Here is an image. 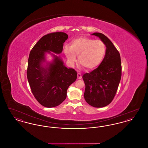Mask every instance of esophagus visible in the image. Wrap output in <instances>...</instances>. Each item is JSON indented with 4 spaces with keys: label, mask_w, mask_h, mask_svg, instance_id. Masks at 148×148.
I'll return each mask as SVG.
<instances>
[{
    "label": "esophagus",
    "mask_w": 148,
    "mask_h": 148,
    "mask_svg": "<svg viewBox=\"0 0 148 148\" xmlns=\"http://www.w3.org/2000/svg\"><path fill=\"white\" fill-rule=\"evenodd\" d=\"M77 77L78 79H81L82 78V76L80 73H77Z\"/></svg>",
    "instance_id": "esophagus-1"
}]
</instances>
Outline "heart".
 <instances>
[{
	"instance_id": "1",
	"label": "heart",
	"mask_w": 148,
	"mask_h": 148,
	"mask_svg": "<svg viewBox=\"0 0 148 148\" xmlns=\"http://www.w3.org/2000/svg\"><path fill=\"white\" fill-rule=\"evenodd\" d=\"M64 53L69 64L73 66L77 60L87 70L97 68L106 54L104 42L87 37H80L73 40L70 47L64 48Z\"/></svg>"
}]
</instances>
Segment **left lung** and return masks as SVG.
Returning <instances> with one entry per match:
<instances>
[{"instance_id": "8db88e82", "label": "left lung", "mask_w": 148, "mask_h": 148, "mask_svg": "<svg viewBox=\"0 0 148 148\" xmlns=\"http://www.w3.org/2000/svg\"><path fill=\"white\" fill-rule=\"evenodd\" d=\"M92 35L99 37L106 46V55L98 67L85 73L83 78L85 85V101L95 108L109 105L113 100L121 77L119 52L108 37L100 33Z\"/></svg>"}]
</instances>
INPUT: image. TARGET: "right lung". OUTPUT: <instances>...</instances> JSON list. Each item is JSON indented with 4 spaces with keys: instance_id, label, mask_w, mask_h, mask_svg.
Instances as JSON below:
<instances>
[{
    "instance_id": "right-lung-1",
    "label": "right lung",
    "mask_w": 148,
    "mask_h": 148,
    "mask_svg": "<svg viewBox=\"0 0 148 148\" xmlns=\"http://www.w3.org/2000/svg\"><path fill=\"white\" fill-rule=\"evenodd\" d=\"M68 35L63 32L44 35L30 51L29 56L27 78L35 98L42 106L53 108L60 105L66 98L67 89L77 77V72L64 65L60 56L64 42ZM51 53L54 59L46 66L45 53Z\"/></svg>"
}]
</instances>
